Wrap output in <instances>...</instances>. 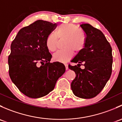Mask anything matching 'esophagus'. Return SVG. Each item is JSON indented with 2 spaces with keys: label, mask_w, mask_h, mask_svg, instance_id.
<instances>
[{
  "label": "esophagus",
  "mask_w": 122,
  "mask_h": 122,
  "mask_svg": "<svg viewBox=\"0 0 122 122\" xmlns=\"http://www.w3.org/2000/svg\"><path fill=\"white\" fill-rule=\"evenodd\" d=\"M64 66H65V67H66V70H68V64H64Z\"/></svg>",
  "instance_id": "1"
}]
</instances>
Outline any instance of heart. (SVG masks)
Wrapping results in <instances>:
<instances>
[{"label": "heart", "instance_id": "1", "mask_svg": "<svg viewBox=\"0 0 122 122\" xmlns=\"http://www.w3.org/2000/svg\"><path fill=\"white\" fill-rule=\"evenodd\" d=\"M58 38L65 39L64 48L66 49L58 51L53 55L55 61L66 62L72 57L74 51L76 53L81 52L86 45V38L84 34L75 25L64 23L58 27L56 34L51 33L46 39V46L51 52L56 50Z\"/></svg>", "mask_w": 122, "mask_h": 122}]
</instances>
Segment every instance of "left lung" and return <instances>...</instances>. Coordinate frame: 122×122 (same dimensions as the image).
Returning a JSON list of instances; mask_svg holds the SVG:
<instances>
[{
  "label": "left lung",
  "instance_id": "1",
  "mask_svg": "<svg viewBox=\"0 0 122 122\" xmlns=\"http://www.w3.org/2000/svg\"><path fill=\"white\" fill-rule=\"evenodd\" d=\"M80 28L86 36V45L71 60L77 65H68V68L76 74L71 87L76 96L92 99L102 92L111 76L112 49L100 30L88 23L81 25ZM81 65L85 68L81 69Z\"/></svg>",
  "mask_w": 122,
  "mask_h": 122
}]
</instances>
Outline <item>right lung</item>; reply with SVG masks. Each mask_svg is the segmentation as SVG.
I'll list each match as a JSON object with an SVG mask.
<instances>
[{"mask_svg": "<svg viewBox=\"0 0 122 122\" xmlns=\"http://www.w3.org/2000/svg\"><path fill=\"white\" fill-rule=\"evenodd\" d=\"M56 26L38 20L22 28L11 44L9 76L19 90L29 97L47 95L66 71L63 64L50 62L52 55L45 44L47 36Z\"/></svg>", "mask_w": 122, "mask_h": 122, "instance_id": "add662e5", "label": "right lung"}]
</instances>
